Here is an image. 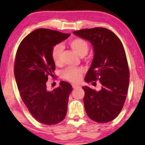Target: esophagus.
Listing matches in <instances>:
<instances>
[{
	"instance_id": "esophagus-1",
	"label": "esophagus",
	"mask_w": 145,
	"mask_h": 145,
	"mask_svg": "<svg viewBox=\"0 0 145 145\" xmlns=\"http://www.w3.org/2000/svg\"><path fill=\"white\" fill-rule=\"evenodd\" d=\"M72 87L74 88V89H77V88H80V86L78 85V84H72Z\"/></svg>"
}]
</instances>
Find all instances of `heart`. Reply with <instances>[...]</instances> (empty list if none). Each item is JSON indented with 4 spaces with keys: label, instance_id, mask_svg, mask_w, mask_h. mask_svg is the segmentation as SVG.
I'll return each mask as SVG.
<instances>
[{
    "label": "heart",
    "instance_id": "b5f03b06",
    "mask_svg": "<svg viewBox=\"0 0 145 145\" xmlns=\"http://www.w3.org/2000/svg\"><path fill=\"white\" fill-rule=\"evenodd\" d=\"M69 46L74 52L80 56L87 54L89 51V45L87 41L82 38H75L69 41ZM63 46L61 44H56L52 48L51 51V57L53 62L56 65L61 63L63 52ZM84 71L82 68L68 67L61 71V76L63 79L71 82H78L82 79Z\"/></svg>",
    "mask_w": 145,
    "mask_h": 145
}]
</instances>
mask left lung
Segmentation results:
<instances>
[{
  "instance_id": "8db88e82",
  "label": "left lung",
  "mask_w": 145,
  "mask_h": 145,
  "mask_svg": "<svg viewBox=\"0 0 145 145\" xmlns=\"http://www.w3.org/2000/svg\"><path fill=\"white\" fill-rule=\"evenodd\" d=\"M73 33L93 46V60L84 80L87 83L98 80L101 84L99 91L82 87L86 114L97 123L112 121L123 107L129 86V71L123 46L119 37L106 28L81 29Z\"/></svg>"
}]
</instances>
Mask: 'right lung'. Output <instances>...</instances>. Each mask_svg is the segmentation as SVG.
Returning a JSON list of instances; mask_svg holds the SVG:
<instances>
[{
  "label": "right lung",
  "mask_w": 145,
  "mask_h": 145,
  "mask_svg": "<svg viewBox=\"0 0 145 145\" xmlns=\"http://www.w3.org/2000/svg\"><path fill=\"white\" fill-rule=\"evenodd\" d=\"M69 36L48 29H37L25 37L16 52L14 76L22 99L31 115L47 125L59 123L67 114L72 86L61 81L59 87L48 91L46 82L55 70L52 49Z\"/></svg>",
  "instance_id": "1"
}]
</instances>
